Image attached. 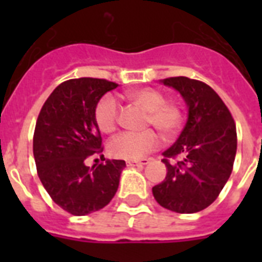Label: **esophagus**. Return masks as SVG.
I'll return each mask as SVG.
<instances>
[{"label": "esophagus", "mask_w": 262, "mask_h": 262, "mask_svg": "<svg viewBox=\"0 0 262 262\" xmlns=\"http://www.w3.org/2000/svg\"><path fill=\"white\" fill-rule=\"evenodd\" d=\"M147 163H148V159L129 160V162H126V166H127V167H135V166L140 167V166H145V164H147Z\"/></svg>", "instance_id": "34e87169"}]
</instances>
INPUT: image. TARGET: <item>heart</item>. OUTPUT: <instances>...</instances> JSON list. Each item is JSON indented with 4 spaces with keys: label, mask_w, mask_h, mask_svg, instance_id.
<instances>
[{
    "label": "heart",
    "mask_w": 262,
    "mask_h": 262,
    "mask_svg": "<svg viewBox=\"0 0 262 262\" xmlns=\"http://www.w3.org/2000/svg\"><path fill=\"white\" fill-rule=\"evenodd\" d=\"M126 99L145 111L144 125H151L164 137L174 136L182 125L183 111L177 102L166 100V95L156 88H137L126 92ZM121 106L113 95H104L95 107V122L99 130L110 135L119 122ZM159 136L154 129L121 133L108 143L111 156L125 160H139L159 145Z\"/></svg>",
    "instance_id": "heart-1"
}]
</instances>
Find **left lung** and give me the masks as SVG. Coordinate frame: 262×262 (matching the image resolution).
<instances>
[{
    "label": "left lung",
    "instance_id": "obj_1",
    "mask_svg": "<svg viewBox=\"0 0 262 262\" xmlns=\"http://www.w3.org/2000/svg\"><path fill=\"white\" fill-rule=\"evenodd\" d=\"M162 83L182 95L189 114L178 140L163 152L167 175L152 187V193L166 209L194 213L217 199L231 175L236 154L235 122L208 84L183 76Z\"/></svg>",
    "mask_w": 262,
    "mask_h": 262
}]
</instances>
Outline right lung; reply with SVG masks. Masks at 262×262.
<instances>
[{
    "mask_svg": "<svg viewBox=\"0 0 262 262\" xmlns=\"http://www.w3.org/2000/svg\"><path fill=\"white\" fill-rule=\"evenodd\" d=\"M118 87L104 79L67 80L43 104L34 132V158L40 182L57 205L72 215L99 211L117 193L125 160L85 166L103 151L95 107ZM103 156V155H102Z\"/></svg>",
    "mask_w": 262,
    "mask_h": 262,
    "instance_id": "obj_1",
    "label": "right lung"
}]
</instances>
